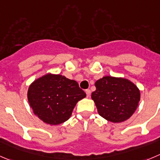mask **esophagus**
Masks as SVG:
<instances>
[{
    "mask_svg": "<svg viewBox=\"0 0 160 160\" xmlns=\"http://www.w3.org/2000/svg\"><path fill=\"white\" fill-rule=\"evenodd\" d=\"M86 96H87V97H90V93H91L90 89H86Z\"/></svg>",
    "mask_w": 160,
    "mask_h": 160,
    "instance_id": "34e87169",
    "label": "esophagus"
}]
</instances>
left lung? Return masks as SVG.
<instances>
[{
    "label": "left lung",
    "instance_id": "obj_1",
    "mask_svg": "<svg viewBox=\"0 0 160 160\" xmlns=\"http://www.w3.org/2000/svg\"><path fill=\"white\" fill-rule=\"evenodd\" d=\"M91 97L99 115L108 121L122 122L134 113L140 101L138 88L126 78L105 76L95 83Z\"/></svg>",
    "mask_w": 160,
    "mask_h": 160
}]
</instances>
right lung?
I'll return each instance as SVG.
<instances>
[{
  "instance_id": "obj_1",
  "label": "right lung",
  "mask_w": 160,
  "mask_h": 160,
  "mask_svg": "<svg viewBox=\"0 0 160 160\" xmlns=\"http://www.w3.org/2000/svg\"><path fill=\"white\" fill-rule=\"evenodd\" d=\"M86 96L76 81L51 74L33 82L27 93L33 113L50 125H58L69 119L77 102Z\"/></svg>"
}]
</instances>
